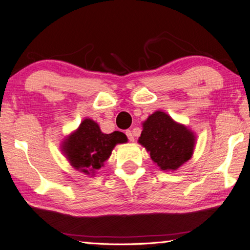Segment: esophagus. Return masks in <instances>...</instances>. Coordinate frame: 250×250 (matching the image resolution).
<instances>
[{"label": "esophagus", "instance_id": "1", "mask_svg": "<svg viewBox=\"0 0 250 250\" xmlns=\"http://www.w3.org/2000/svg\"><path fill=\"white\" fill-rule=\"evenodd\" d=\"M125 134H126V137H128L130 142H133L134 141V137H133V134H132V132H131L130 130H126L125 131Z\"/></svg>", "mask_w": 250, "mask_h": 250}]
</instances>
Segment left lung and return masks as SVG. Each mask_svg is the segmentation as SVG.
<instances>
[{
  "label": "left lung",
  "mask_w": 250,
  "mask_h": 250,
  "mask_svg": "<svg viewBox=\"0 0 250 250\" xmlns=\"http://www.w3.org/2000/svg\"><path fill=\"white\" fill-rule=\"evenodd\" d=\"M138 142L161 170L174 172L193 156L196 134L167 112L158 110L142 122Z\"/></svg>",
  "instance_id": "obj_1"
}]
</instances>
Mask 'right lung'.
<instances>
[{
    "mask_svg": "<svg viewBox=\"0 0 250 250\" xmlns=\"http://www.w3.org/2000/svg\"><path fill=\"white\" fill-rule=\"evenodd\" d=\"M126 142L128 138L125 133L120 131L104 133L96 121L86 118L64 139L61 150L74 168L88 176H95L97 170L110 158L115 146Z\"/></svg>",
    "mask_w": 250,
    "mask_h": 250,
    "instance_id": "add662e5",
    "label": "right lung"
}]
</instances>
